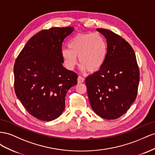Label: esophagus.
<instances>
[{"label":"esophagus","mask_w":155,"mask_h":155,"mask_svg":"<svg viewBox=\"0 0 155 155\" xmlns=\"http://www.w3.org/2000/svg\"><path fill=\"white\" fill-rule=\"evenodd\" d=\"M84 81V78L82 77L81 76H78V78H77V82L78 83H82Z\"/></svg>","instance_id":"1"}]
</instances>
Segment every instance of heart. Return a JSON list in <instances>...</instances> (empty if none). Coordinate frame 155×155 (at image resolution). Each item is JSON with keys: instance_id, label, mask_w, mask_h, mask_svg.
I'll use <instances>...</instances> for the list:
<instances>
[{"instance_id": "obj_1", "label": "heart", "mask_w": 155, "mask_h": 155, "mask_svg": "<svg viewBox=\"0 0 155 155\" xmlns=\"http://www.w3.org/2000/svg\"><path fill=\"white\" fill-rule=\"evenodd\" d=\"M68 48L61 51V56L65 68L73 70L81 64L83 71L95 72L102 67L107 55V43L99 33H81L74 36L68 43Z\"/></svg>"}]
</instances>
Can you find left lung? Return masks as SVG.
<instances>
[{
	"mask_svg": "<svg viewBox=\"0 0 155 155\" xmlns=\"http://www.w3.org/2000/svg\"><path fill=\"white\" fill-rule=\"evenodd\" d=\"M96 30L107 39V55L98 71L86 78L87 96L98 116L115 119L125 114L135 101L140 70L129 43L110 30Z\"/></svg>",
	"mask_w": 155,
	"mask_h": 155,
	"instance_id": "obj_1",
	"label": "left lung"
}]
</instances>
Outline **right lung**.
<instances>
[{
    "label": "right lung",
    "instance_id": "add662e5",
    "mask_svg": "<svg viewBox=\"0 0 155 155\" xmlns=\"http://www.w3.org/2000/svg\"><path fill=\"white\" fill-rule=\"evenodd\" d=\"M72 26L43 30L31 38L15 61V94L30 115L42 121L58 117L65 109V97L76 85L77 73L63 67L64 39Z\"/></svg>",
    "mask_w": 155,
    "mask_h": 155
}]
</instances>
